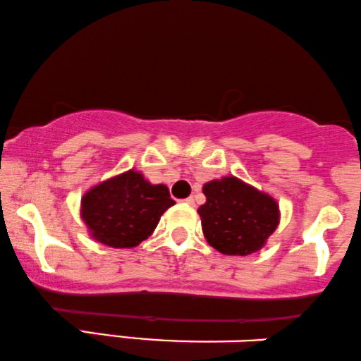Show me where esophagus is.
<instances>
[{"instance_id":"34e87169","label":"esophagus","mask_w":361,"mask_h":361,"mask_svg":"<svg viewBox=\"0 0 361 361\" xmlns=\"http://www.w3.org/2000/svg\"><path fill=\"white\" fill-rule=\"evenodd\" d=\"M184 202H185V204H188V206H194V197L190 196V197H188V199H184Z\"/></svg>"}]
</instances>
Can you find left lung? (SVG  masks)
I'll list each match as a JSON object with an SVG mask.
<instances>
[{"instance_id": "1", "label": "left lung", "mask_w": 361, "mask_h": 361, "mask_svg": "<svg viewBox=\"0 0 361 361\" xmlns=\"http://www.w3.org/2000/svg\"><path fill=\"white\" fill-rule=\"evenodd\" d=\"M206 204L197 209L207 243L224 255H250L264 247L279 224L272 197L236 177H223L202 188Z\"/></svg>"}]
</instances>
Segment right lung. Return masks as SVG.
Instances as JSON below:
<instances>
[{"mask_svg":"<svg viewBox=\"0 0 361 361\" xmlns=\"http://www.w3.org/2000/svg\"><path fill=\"white\" fill-rule=\"evenodd\" d=\"M173 204L165 185H152L142 173L128 171L86 192L80 216L99 243L131 248L154 233L160 216Z\"/></svg>","mask_w":361,"mask_h":361,"instance_id":"obj_1","label":"right lung"}]
</instances>
